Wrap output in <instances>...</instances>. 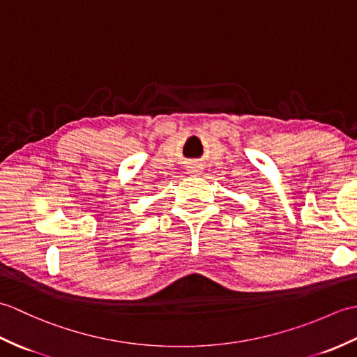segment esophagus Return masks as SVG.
<instances>
[{
  "mask_svg": "<svg viewBox=\"0 0 357 357\" xmlns=\"http://www.w3.org/2000/svg\"><path fill=\"white\" fill-rule=\"evenodd\" d=\"M192 169H195V167H192ZM193 172H198V170H193Z\"/></svg>",
  "mask_w": 357,
  "mask_h": 357,
  "instance_id": "34e87169",
  "label": "esophagus"
}]
</instances>
